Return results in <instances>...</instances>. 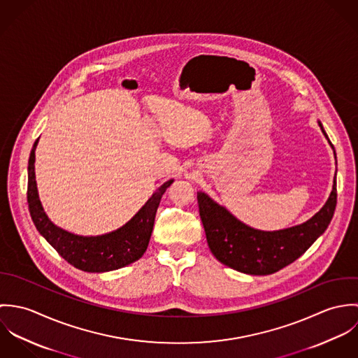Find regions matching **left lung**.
Returning <instances> with one entry per match:
<instances>
[{
	"label": "left lung",
	"instance_id": "1",
	"mask_svg": "<svg viewBox=\"0 0 358 358\" xmlns=\"http://www.w3.org/2000/svg\"><path fill=\"white\" fill-rule=\"evenodd\" d=\"M318 125L328 139L320 121ZM329 145L332 146L331 142ZM336 196L335 178L327 203L313 217L302 224L275 231H263L247 226L203 192L197 193V201L208 247L213 256L237 271L267 275L303 255L327 230L335 212Z\"/></svg>",
	"mask_w": 358,
	"mask_h": 358
}]
</instances>
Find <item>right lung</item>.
I'll return each mask as SVG.
<instances>
[{
	"label": "right lung",
	"mask_w": 358,
	"mask_h": 358,
	"mask_svg": "<svg viewBox=\"0 0 358 358\" xmlns=\"http://www.w3.org/2000/svg\"><path fill=\"white\" fill-rule=\"evenodd\" d=\"M37 143L38 139L36 141L29 158L27 203L37 230L56 252L71 266L88 273L117 270L141 259L146 252L152 237L155 212L161 197L172 185L173 179L161 185L148 203L122 227L96 237L77 236L53 224L44 212L38 197L34 172Z\"/></svg>",
	"instance_id": "obj_1"
}]
</instances>
